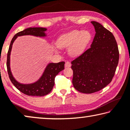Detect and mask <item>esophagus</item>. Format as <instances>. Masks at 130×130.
Here are the masks:
<instances>
[{"label": "esophagus", "instance_id": "esophagus-1", "mask_svg": "<svg viewBox=\"0 0 130 130\" xmlns=\"http://www.w3.org/2000/svg\"><path fill=\"white\" fill-rule=\"evenodd\" d=\"M71 66V63L67 61L65 62V68H69Z\"/></svg>", "mask_w": 130, "mask_h": 130}]
</instances>
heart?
<instances>
[{
    "instance_id": "obj_1",
    "label": "heart",
    "mask_w": 130,
    "mask_h": 130,
    "mask_svg": "<svg viewBox=\"0 0 130 130\" xmlns=\"http://www.w3.org/2000/svg\"><path fill=\"white\" fill-rule=\"evenodd\" d=\"M92 36L88 31L73 30L62 35L57 40V46L59 48H70L69 53L72 56L80 55L89 43Z\"/></svg>"
}]
</instances>
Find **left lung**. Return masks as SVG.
<instances>
[{"instance_id":"1","label":"left lung","mask_w":130,"mask_h":130,"mask_svg":"<svg viewBox=\"0 0 130 130\" xmlns=\"http://www.w3.org/2000/svg\"><path fill=\"white\" fill-rule=\"evenodd\" d=\"M96 34L90 47L71 62L72 84L83 93L98 92L111 82L119 60L113 34L96 22H91Z\"/></svg>"}]
</instances>
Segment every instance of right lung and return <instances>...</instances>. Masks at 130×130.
Wrapping results in <instances>:
<instances>
[{"label": "right lung", "instance_id": "add662e5", "mask_svg": "<svg viewBox=\"0 0 130 130\" xmlns=\"http://www.w3.org/2000/svg\"><path fill=\"white\" fill-rule=\"evenodd\" d=\"M45 28L30 27L14 35L10 44L7 56V69L11 82L19 91L26 95L32 96H43L51 92L55 84V77L59 72L64 69L65 62L50 63L47 65L42 76L36 82L31 84H22L16 81L11 74L10 68V55L13 42L18 36L31 35L37 37H45Z\"/></svg>", "mask_w": 130, "mask_h": 130}]
</instances>
